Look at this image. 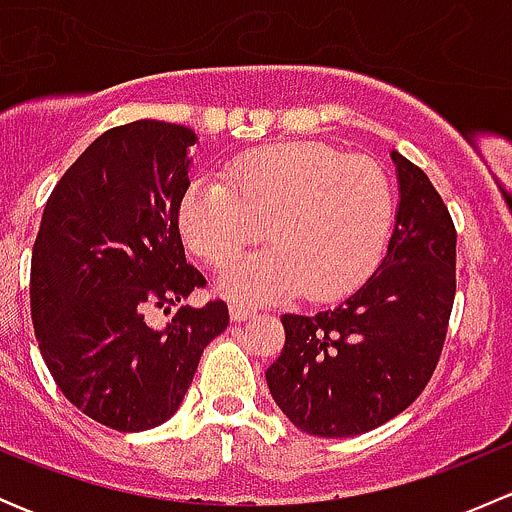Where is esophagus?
<instances>
[{
  "label": "esophagus",
  "mask_w": 512,
  "mask_h": 512,
  "mask_svg": "<svg viewBox=\"0 0 512 512\" xmlns=\"http://www.w3.org/2000/svg\"><path fill=\"white\" fill-rule=\"evenodd\" d=\"M257 309L247 307V304H230V319L232 322H245V319L255 317Z\"/></svg>",
  "instance_id": "34e87169"
}]
</instances>
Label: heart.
<instances>
[{
	"instance_id": "obj_1",
	"label": "heart",
	"mask_w": 512,
	"mask_h": 512,
	"mask_svg": "<svg viewBox=\"0 0 512 512\" xmlns=\"http://www.w3.org/2000/svg\"><path fill=\"white\" fill-rule=\"evenodd\" d=\"M223 180L185 190V245L220 267L257 240L262 223L272 242L220 272L227 297L272 302L302 287L307 297H337L379 265L394 227V188L374 160L322 143H280L235 158Z\"/></svg>"
}]
</instances>
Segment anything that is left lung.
<instances>
[{
	"label": "left lung",
	"instance_id": "obj_1",
	"mask_svg": "<svg viewBox=\"0 0 512 512\" xmlns=\"http://www.w3.org/2000/svg\"><path fill=\"white\" fill-rule=\"evenodd\" d=\"M399 205L389 250L354 294L285 314L267 386L299 431L349 438L409 409L441 356L456 297V227L418 165L391 151Z\"/></svg>",
	"mask_w": 512,
	"mask_h": 512
}]
</instances>
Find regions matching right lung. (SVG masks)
Segmentation results:
<instances>
[{
	"mask_svg": "<svg viewBox=\"0 0 512 512\" xmlns=\"http://www.w3.org/2000/svg\"><path fill=\"white\" fill-rule=\"evenodd\" d=\"M198 136L178 123H126L61 175L32 252V322L61 394L86 416L136 433L183 404L203 349L230 324L225 302L168 314L205 277L188 265L178 208Z\"/></svg>",
	"mask_w": 512,
	"mask_h": 512,
	"instance_id": "right-lung-1",
	"label": "right lung"
}]
</instances>
